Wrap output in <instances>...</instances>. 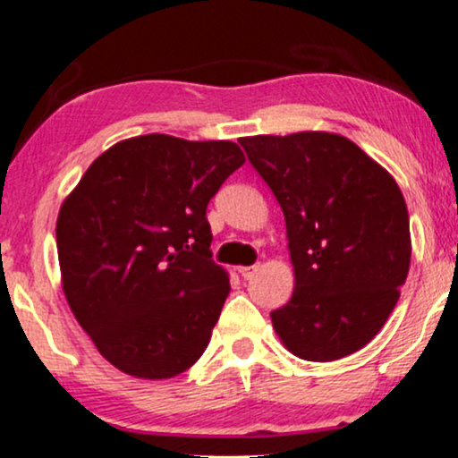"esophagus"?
Instances as JSON below:
<instances>
[{"label": "esophagus", "instance_id": "esophagus-1", "mask_svg": "<svg viewBox=\"0 0 458 458\" xmlns=\"http://www.w3.org/2000/svg\"><path fill=\"white\" fill-rule=\"evenodd\" d=\"M257 272H259V265H250V267H248V265H240V267H238V274L244 280H250Z\"/></svg>", "mask_w": 458, "mask_h": 458}]
</instances>
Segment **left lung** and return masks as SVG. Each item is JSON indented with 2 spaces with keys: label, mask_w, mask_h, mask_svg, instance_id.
<instances>
[{
  "label": "left lung",
  "mask_w": 458,
  "mask_h": 458,
  "mask_svg": "<svg viewBox=\"0 0 458 458\" xmlns=\"http://www.w3.org/2000/svg\"><path fill=\"white\" fill-rule=\"evenodd\" d=\"M278 199L295 289L272 312L289 352L335 360L376 337L410 272V216L399 184L340 133L240 138Z\"/></svg>",
  "instance_id": "obj_1"
}]
</instances>
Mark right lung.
<instances>
[{"label": "right lung", "instance_id": "right-lung-1", "mask_svg": "<svg viewBox=\"0 0 458 458\" xmlns=\"http://www.w3.org/2000/svg\"><path fill=\"white\" fill-rule=\"evenodd\" d=\"M244 161L229 140L138 135L101 152L61 203L65 299L123 374L167 380L208 348L231 286L206 208Z\"/></svg>", "mask_w": 458, "mask_h": 458}]
</instances>
